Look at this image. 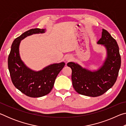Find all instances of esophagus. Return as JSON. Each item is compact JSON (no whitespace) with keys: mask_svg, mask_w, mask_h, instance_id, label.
Returning <instances> with one entry per match:
<instances>
[{"mask_svg":"<svg viewBox=\"0 0 126 126\" xmlns=\"http://www.w3.org/2000/svg\"><path fill=\"white\" fill-rule=\"evenodd\" d=\"M69 60H71V59H70V58H67V61H69Z\"/></svg>","mask_w":126,"mask_h":126,"instance_id":"obj_1","label":"esophagus"}]
</instances>
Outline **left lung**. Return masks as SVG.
<instances>
[{
    "mask_svg": "<svg viewBox=\"0 0 126 126\" xmlns=\"http://www.w3.org/2000/svg\"><path fill=\"white\" fill-rule=\"evenodd\" d=\"M97 43L105 47L107 54L103 65L97 71H91L74 62L67 63L72 69V84L76 91L93 97L102 95L113 86L121 63L116 40L106 30L102 29V37Z\"/></svg>",
    "mask_w": 126,
    "mask_h": 126,
    "instance_id": "8db88e82",
    "label": "left lung"
}]
</instances>
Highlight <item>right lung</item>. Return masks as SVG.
Masks as SVG:
<instances>
[{
	"label": "right lung",
	"mask_w": 126,
	"mask_h": 126,
	"mask_svg": "<svg viewBox=\"0 0 126 126\" xmlns=\"http://www.w3.org/2000/svg\"><path fill=\"white\" fill-rule=\"evenodd\" d=\"M46 29H32L23 33L13 42L8 59V69L14 86L21 92L30 97H40L52 90L57 76L65 63L50 64L40 71L29 69L21 60L19 47L20 40L33 34L45 33Z\"/></svg>",
	"instance_id": "add662e5"
}]
</instances>
